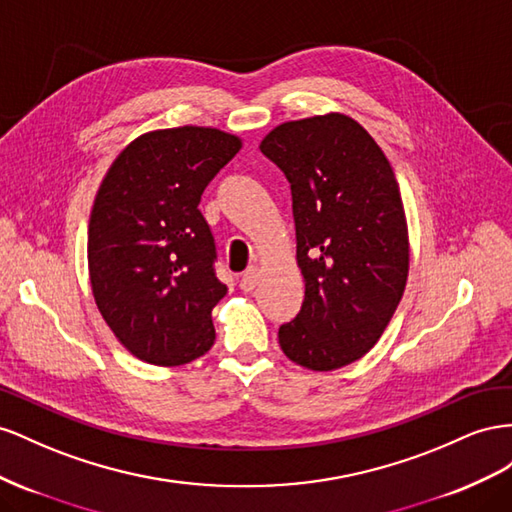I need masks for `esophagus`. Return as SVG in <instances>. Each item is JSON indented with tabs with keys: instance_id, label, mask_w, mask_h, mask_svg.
I'll return each instance as SVG.
<instances>
[{
	"instance_id": "34e87169",
	"label": "esophagus",
	"mask_w": 512,
	"mask_h": 512,
	"mask_svg": "<svg viewBox=\"0 0 512 512\" xmlns=\"http://www.w3.org/2000/svg\"><path fill=\"white\" fill-rule=\"evenodd\" d=\"M257 283H259V268H257V266H251V268H248V270L242 274L240 287H242L244 291H253V289L257 287Z\"/></svg>"
}]
</instances>
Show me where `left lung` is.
Listing matches in <instances>:
<instances>
[{"label":"left lung","instance_id":"1","mask_svg":"<svg viewBox=\"0 0 512 512\" xmlns=\"http://www.w3.org/2000/svg\"><path fill=\"white\" fill-rule=\"evenodd\" d=\"M259 150L291 186L302 309L279 328L283 354L311 371L360 360L397 311L410 240L382 148L343 113L285 122Z\"/></svg>","mask_w":512,"mask_h":512}]
</instances>
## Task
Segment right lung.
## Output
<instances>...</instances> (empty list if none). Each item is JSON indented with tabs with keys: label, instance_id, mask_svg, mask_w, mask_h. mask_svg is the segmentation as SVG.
Wrapping results in <instances>:
<instances>
[{
	"label": "right lung",
	"instance_id": "obj_1",
	"mask_svg": "<svg viewBox=\"0 0 512 512\" xmlns=\"http://www.w3.org/2000/svg\"><path fill=\"white\" fill-rule=\"evenodd\" d=\"M240 148L218 128L152 130L126 145L98 188L87 229L92 294L143 362L178 367L214 345L212 309L227 285L199 201Z\"/></svg>",
	"mask_w": 512,
	"mask_h": 512
}]
</instances>
